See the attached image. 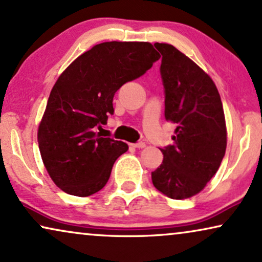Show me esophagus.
I'll list each match as a JSON object with an SVG mask.
<instances>
[{"label": "esophagus", "mask_w": 262, "mask_h": 262, "mask_svg": "<svg viewBox=\"0 0 262 262\" xmlns=\"http://www.w3.org/2000/svg\"><path fill=\"white\" fill-rule=\"evenodd\" d=\"M132 147L138 148V149H143V148H145V143H144V142H138V143L132 144Z\"/></svg>", "instance_id": "1"}]
</instances>
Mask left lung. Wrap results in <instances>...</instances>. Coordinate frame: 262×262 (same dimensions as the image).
Wrapping results in <instances>:
<instances>
[{
  "label": "left lung",
  "mask_w": 262,
  "mask_h": 262,
  "mask_svg": "<svg viewBox=\"0 0 262 262\" xmlns=\"http://www.w3.org/2000/svg\"><path fill=\"white\" fill-rule=\"evenodd\" d=\"M161 53L165 119L176 124L173 144L160 149L162 164L152 184L167 198L184 200L205 189L226 150L227 132L219 91L212 78L185 54L167 43Z\"/></svg>",
  "instance_id": "8db88e82"
}]
</instances>
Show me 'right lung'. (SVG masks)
Segmentation results:
<instances>
[{"label":"right lung","mask_w":262,"mask_h":262,"mask_svg":"<svg viewBox=\"0 0 262 262\" xmlns=\"http://www.w3.org/2000/svg\"><path fill=\"white\" fill-rule=\"evenodd\" d=\"M160 54L149 42H104L60 74L50 91L37 141L50 178L62 191L85 198L100 191L128 145L97 134L113 114L114 94L141 77Z\"/></svg>","instance_id":"obj_1"}]
</instances>
